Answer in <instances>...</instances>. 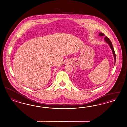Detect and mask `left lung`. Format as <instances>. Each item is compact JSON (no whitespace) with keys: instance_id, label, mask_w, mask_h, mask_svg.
<instances>
[{"instance_id":"obj_1","label":"left lung","mask_w":127,"mask_h":127,"mask_svg":"<svg viewBox=\"0 0 127 127\" xmlns=\"http://www.w3.org/2000/svg\"><path fill=\"white\" fill-rule=\"evenodd\" d=\"M99 35L100 36H104L105 35H104L103 33H100ZM104 39H105V41L106 42L108 43V45H109V46H110V48H111L112 51V52H113V54L114 56V58H115V60H116V55H115V52L114 47H113V45H112L111 41H110V40L109 38H108L107 36H106V37H105Z\"/></svg>"}]
</instances>
